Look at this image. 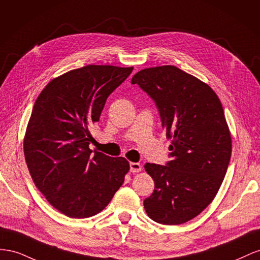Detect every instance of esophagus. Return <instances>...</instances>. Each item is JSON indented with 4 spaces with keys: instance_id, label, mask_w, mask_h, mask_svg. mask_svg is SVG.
I'll use <instances>...</instances> for the list:
<instances>
[{
    "instance_id": "1",
    "label": "esophagus",
    "mask_w": 260,
    "mask_h": 260,
    "mask_svg": "<svg viewBox=\"0 0 260 260\" xmlns=\"http://www.w3.org/2000/svg\"><path fill=\"white\" fill-rule=\"evenodd\" d=\"M131 172L132 173H138L142 171V166L139 165V163H136V162H131Z\"/></svg>"
}]
</instances>
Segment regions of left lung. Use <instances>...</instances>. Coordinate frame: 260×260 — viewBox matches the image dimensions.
Masks as SVG:
<instances>
[{"instance_id":"8db88e82","label":"left lung","mask_w":260,"mask_h":260,"mask_svg":"<svg viewBox=\"0 0 260 260\" xmlns=\"http://www.w3.org/2000/svg\"><path fill=\"white\" fill-rule=\"evenodd\" d=\"M157 105L171 161L146 163L154 190L144 200L148 217L182 224L207 208L221 186L232 152L223 108L212 88L173 65L139 71L132 78Z\"/></svg>"}]
</instances>
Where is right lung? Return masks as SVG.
Returning a JSON list of instances; mask_svg holds the SVG:
<instances>
[{
    "mask_svg": "<svg viewBox=\"0 0 260 260\" xmlns=\"http://www.w3.org/2000/svg\"><path fill=\"white\" fill-rule=\"evenodd\" d=\"M133 68L87 65L52 79L37 98L24 137L29 173L43 196L70 218L106 208L129 163L89 148L109 95Z\"/></svg>",
    "mask_w": 260,
    "mask_h": 260,
    "instance_id": "obj_1",
    "label": "right lung"
}]
</instances>
